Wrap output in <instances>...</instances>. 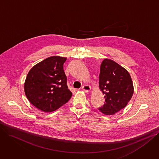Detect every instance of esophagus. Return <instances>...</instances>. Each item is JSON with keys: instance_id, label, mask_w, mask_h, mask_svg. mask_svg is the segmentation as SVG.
<instances>
[{"instance_id": "obj_1", "label": "esophagus", "mask_w": 159, "mask_h": 159, "mask_svg": "<svg viewBox=\"0 0 159 159\" xmlns=\"http://www.w3.org/2000/svg\"><path fill=\"white\" fill-rule=\"evenodd\" d=\"M83 90L86 92V93H89L91 90V87L89 85H84L82 87Z\"/></svg>"}]
</instances>
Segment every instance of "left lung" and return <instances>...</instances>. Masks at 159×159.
Returning a JSON list of instances; mask_svg holds the SVG:
<instances>
[{
	"instance_id": "8db88e82",
	"label": "left lung",
	"mask_w": 159,
	"mask_h": 159,
	"mask_svg": "<svg viewBox=\"0 0 159 159\" xmlns=\"http://www.w3.org/2000/svg\"><path fill=\"white\" fill-rule=\"evenodd\" d=\"M99 87L105 95V103L98 110L106 115L115 114L124 109L134 92L128 70L109 59H105L101 64Z\"/></svg>"
}]
</instances>
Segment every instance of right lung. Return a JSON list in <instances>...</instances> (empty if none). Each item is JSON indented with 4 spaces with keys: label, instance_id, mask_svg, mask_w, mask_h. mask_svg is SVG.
Here are the masks:
<instances>
[{
    "label": "right lung",
    "instance_id": "1",
    "mask_svg": "<svg viewBox=\"0 0 159 159\" xmlns=\"http://www.w3.org/2000/svg\"><path fill=\"white\" fill-rule=\"evenodd\" d=\"M66 61V57L52 56L30 69L24 88L28 100L35 107L51 112L60 108L71 97L63 68Z\"/></svg>",
    "mask_w": 159,
    "mask_h": 159
}]
</instances>
